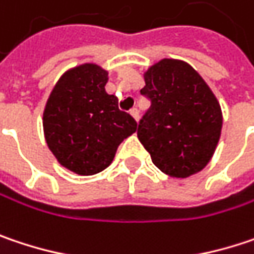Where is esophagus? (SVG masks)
I'll return each instance as SVG.
<instances>
[{"mask_svg":"<svg viewBox=\"0 0 254 254\" xmlns=\"http://www.w3.org/2000/svg\"><path fill=\"white\" fill-rule=\"evenodd\" d=\"M130 114L133 116V118H134L136 121H138V118H140V113H138V110H137V108H131V110H130Z\"/></svg>","mask_w":254,"mask_h":254,"instance_id":"obj_1","label":"esophagus"}]
</instances>
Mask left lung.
I'll use <instances>...</instances> for the list:
<instances>
[{
	"mask_svg": "<svg viewBox=\"0 0 254 254\" xmlns=\"http://www.w3.org/2000/svg\"><path fill=\"white\" fill-rule=\"evenodd\" d=\"M140 91L150 108L138 121L137 137L152 162L172 178L202 171L221 134L217 98L198 72L182 61L163 59L144 73Z\"/></svg>",
	"mask_w": 254,
	"mask_h": 254,
	"instance_id": "left-lung-1",
	"label": "left lung"
}]
</instances>
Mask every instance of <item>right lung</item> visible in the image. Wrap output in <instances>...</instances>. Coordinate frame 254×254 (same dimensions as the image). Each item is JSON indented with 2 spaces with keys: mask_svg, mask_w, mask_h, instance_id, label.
<instances>
[{
  "mask_svg": "<svg viewBox=\"0 0 254 254\" xmlns=\"http://www.w3.org/2000/svg\"><path fill=\"white\" fill-rule=\"evenodd\" d=\"M108 72L85 64L64 72L43 113L46 143L58 162L78 175L108 168L120 143L137 130L118 100L105 92Z\"/></svg>",
  "mask_w": 254,
  "mask_h": 254,
  "instance_id": "obj_1",
  "label": "right lung"
}]
</instances>
